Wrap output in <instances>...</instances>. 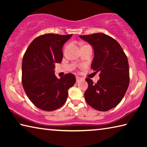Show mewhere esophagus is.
Listing matches in <instances>:
<instances>
[{
	"label": "esophagus",
	"mask_w": 147,
	"mask_h": 147,
	"mask_svg": "<svg viewBox=\"0 0 147 147\" xmlns=\"http://www.w3.org/2000/svg\"><path fill=\"white\" fill-rule=\"evenodd\" d=\"M76 82L77 83L80 82L81 80H83L82 78H81V77H80V76H76Z\"/></svg>",
	"instance_id": "esophagus-1"
}]
</instances>
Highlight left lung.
Here are the masks:
<instances>
[{"label": "left lung", "mask_w": 147, "mask_h": 147, "mask_svg": "<svg viewBox=\"0 0 147 147\" xmlns=\"http://www.w3.org/2000/svg\"><path fill=\"white\" fill-rule=\"evenodd\" d=\"M94 51L91 69L100 72L96 84L86 78L88 88L84 93L89 106L106 111L120 103L129 86L130 74L127 57L120 45L111 37L102 33L80 36Z\"/></svg>", "instance_id": "left-lung-1"}]
</instances>
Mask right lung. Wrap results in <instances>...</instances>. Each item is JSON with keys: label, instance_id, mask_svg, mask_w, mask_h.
<instances>
[{"label": "right lung", "instance_id": "right-lung-1", "mask_svg": "<svg viewBox=\"0 0 147 147\" xmlns=\"http://www.w3.org/2000/svg\"><path fill=\"white\" fill-rule=\"evenodd\" d=\"M73 34H47L34 39L24 54L22 62V83L30 100L45 111L58 109L68 97V89L76 78L66 74L59 79L54 74L55 63L63 58V45Z\"/></svg>", "mask_w": 147, "mask_h": 147}]
</instances>
